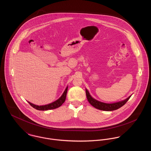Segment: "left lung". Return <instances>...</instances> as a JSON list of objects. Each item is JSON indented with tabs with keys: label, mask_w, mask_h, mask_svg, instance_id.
Listing matches in <instances>:
<instances>
[{
	"label": "left lung",
	"mask_w": 151,
	"mask_h": 151,
	"mask_svg": "<svg viewBox=\"0 0 151 151\" xmlns=\"http://www.w3.org/2000/svg\"><path fill=\"white\" fill-rule=\"evenodd\" d=\"M86 98H87V99H88V102H89V104L92 106H93L94 108H96V109L101 110H105V111H112V110H117V109L121 108L122 106H123L124 105H125L126 104V102L128 101V100L131 97V96H130L126 99H125L123 101L117 102V103L105 104V103L99 102V101L92 98L87 89H86Z\"/></svg>",
	"instance_id": "left-lung-1"
}]
</instances>
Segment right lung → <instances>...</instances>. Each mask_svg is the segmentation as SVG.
Returning <instances> with one entry per match:
<instances>
[{
  "mask_svg": "<svg viewBox=\"0 0 151 151\" xmlns=\"http://www.w3.org/2000/svg\"><path fill=\"white\" fill-rule=\"evenodd\" d=\"M67 89H68V86L65 88V92H63V95L61 96V97L59 99H58L57 101H56L54 102H52L50 104H48L46 105H43V106H38V105H34L29 102H28V103L32 107L35 108L37 110H52V109L59 108L65 102V98H66V95H67Z\"/></svg>",
  "mask_w": 151,
  "mask_h": 151,
  "instance_id": "1",
  "label": "right lung"
}]
</instances>
